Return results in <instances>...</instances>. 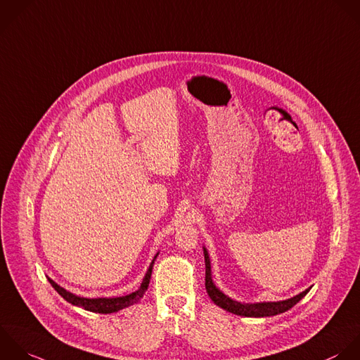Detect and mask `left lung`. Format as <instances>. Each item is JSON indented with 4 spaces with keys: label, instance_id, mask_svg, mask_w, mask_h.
Listing matches in <instances>:
<instances>
[{
    "label": "left lung",
    "instance_id": "1",
    "mask_svg": "<svg viewBox=\"0 0 360 360\" xmlns=\"http://www.w3.org/2000/svg\"><path fill=\"white\" fill-rule=\"evenodd\" d=\"M203 255H205V265H206V292L209 295V297L212 299V302L219 306L220 309L233 313L236 316H243V317H272V316H278L282 314L288 310H290L295 304H297L307 293L311 288L306 289L304 292L286 299V300H281V302H261V303H241L237 302L231 297H229L227 295H224L213 282L212 279V266H210V257L209 252L206 250V247H203Z\"/></svg>",
    "mask_w": 360,
    "mask_h": 360
}]
</instances>
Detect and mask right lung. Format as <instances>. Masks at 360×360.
Here are the masks:
<instances>
[{
  "label": "right lung",
  "mask_w": 360,
  "mask_h": 360,
  "mask_svg": "<svg viewBox=\"0 0 360 360\" xmlns=\"http://www.w3.org/2000/svg\"><path fill=\"white\" fill-rule=\"evenodd\" d=\"M160 252H157L143 278V282L140 285V288L130 293V295H126V296H120V297H95V299H88V297H81V296H75L74 293L65 290L64 288H61L60 285H57L53 279L47 278L50 285L54 288V290L64 299L67 300L68 303H71L72 306H77V307H81L86 311H92V313H99V314H110V313H117L119 310H123L129 306H133L136 303H139L147 288H148V283H150V279H151V272H153V266H154V261L157 259Z\"/></svg>",
  "instance_id": "obj_1"
}]
</instances>
